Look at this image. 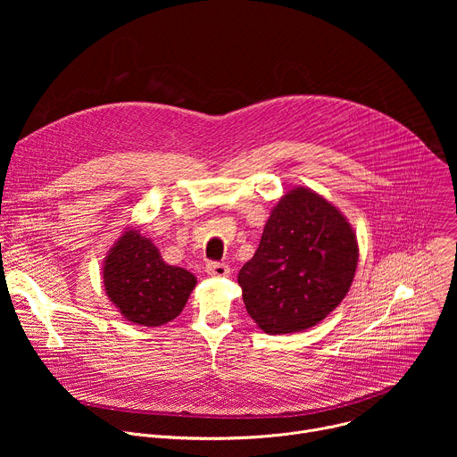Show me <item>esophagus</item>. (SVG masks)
<instances>
[{
	"label": "esophagus",
	"mask_w": 457,
	"mask_h": 457,
	"mask_svg": "<svg viewBox=\"0 0 457 457\" xmlns=\"http://www.w3.org/2000/svg\"><path fill=\"white\" fill-rule=\"evenodd\" d=\"M206 273L210 275V277H228L231 271H229V266L228 264H224V262H210L208 266H206Z\"/></svg>",
	"instance_id": "34e87169"
}]
</instances>
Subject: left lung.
Returning a JSON list of instances; mask_svg holds the SVG:
<instances>
[{
    "label": "left lung",
    "instance_id": "obj_1",
    "mask_svg": "<svg viewBox=\"0 0 457 457\" xmlns=\"http://www.w3.org/2000/svg\"><path fill=\"white\" fill-rule=\"evenodd\" d=\"M358 240L345 215L309 187H293L238 273L247 314L268 335L314 328L349 293Z\"/></svg>",
    "mask_w": 457,
    "mask_h": 457
}]
</instances>
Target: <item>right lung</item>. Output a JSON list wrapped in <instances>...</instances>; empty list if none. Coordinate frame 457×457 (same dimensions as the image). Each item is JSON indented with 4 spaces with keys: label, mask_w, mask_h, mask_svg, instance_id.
<instances>
[{
    "label": "right lung",
    "mask_w": 457,
    "mask_h": 457,
    "mask_svg": "<svg viewBox=\"0 0 457 457\" xmlns=\"http://www.w3.org/2000/svg\"><path fill=\"white\" fill-rule=\"evenodd\" d=\"M103 284L128 321L159 328L180 314L197 278L184 268L166 264L148 237L126 228L104 256Z\"/></svg>",
    "instance_id": "right-lung-1"
}]
</instances>
